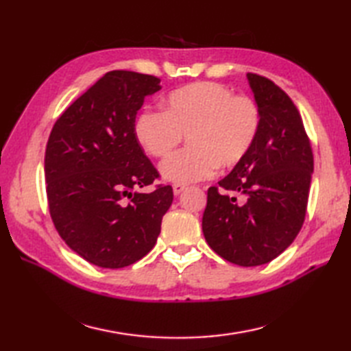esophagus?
<instances>
[{"instance_id": "1", "label": "esophagus", "mask_w": 351, "mask_h": 351, "mask_svg": "<svg viewBox=\"0 0 351 351\" xmlns=\"http://www.w3.org/2000/svg\"><path fill=\"white\" fill-rule=\"evenodd\" d=\"M184 190H185V185H182V184H173V195L175 196L181 195Z\"/></svg>"}]
</instances>
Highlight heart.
<instances>
[{"label": "heart", "instance_id": "obj_1", "mask_svg": "<svg viewBox=\"0 0 351 351\" xmlns=\"http://www.w3.org/2000/svg\"><path fill=\"white\" fill-rule=\"evenodd\" d=\"M263 113L250 96H234L225 84L199 81L170 92L162 113L147 110L134 122V136L154 158H166L187 134L189 149L171 155L160 171L169 182L189 184L215 169H234L252 151Z\"/></svg>", "mask_w": 351, "mask_h": 351}]
</instances>
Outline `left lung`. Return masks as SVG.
I'll return each mask as SVG.
<instances>
[{
  "instance_id": "obj_1",
  "label": "left lung",
  "mask_w": 351,
  "mask_h": 351,
  "mask_svg": "<svg viewBox=\"0 0 351 351\" xmlns=\"http://www.w3.org/2000/svg\"><path fill=\"white\" fill-rule=\"evenodd\" d=\"M263 113L252 151L219 182L241 192L237 204L208 189L202 230L208 245L223 259L241 267L270 263L300 232L306 215L314 155L299 110L271 80L247 73Z\"/></svg>"
}]
</instances>
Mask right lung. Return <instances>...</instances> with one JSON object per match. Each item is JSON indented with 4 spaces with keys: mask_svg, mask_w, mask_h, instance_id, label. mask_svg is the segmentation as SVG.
<instances>
[{
    "mask_svg": "<svg viewBox=\"0 0 351 351\" xmlns=\"http://www.w3.org/2000/svg\"><path fill=\"white\" fill-rule=\"evenodd\" d=\"M160 78L111 71L57 119L45 151L51 219L69 247L93 265L122 268L147 255L173 200L134 136Z\"/></svg>",
    "mask_w": 351,
    "mask_h": 351,
    "instance_id": "1",
    "label": "right lung"
}]
</instances>
